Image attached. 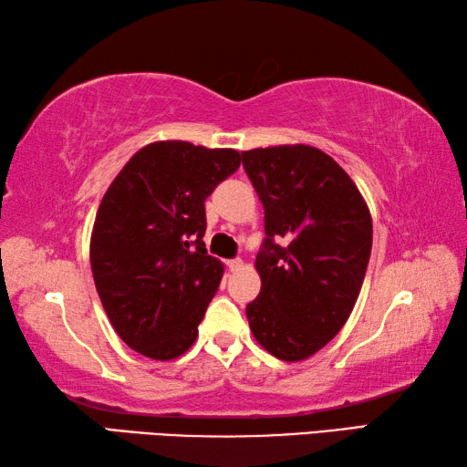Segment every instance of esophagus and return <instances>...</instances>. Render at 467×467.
Listing matches in <instances>:
<instances>
[{"label": "esophagus", "mask_w": 467, "mask_h": 467, "mask_svg": "<svg viewBox=\"0 0 467 467\" xmlns=\"http://www.w3.org/2000/svg\"><path fill=\"white\" fill-rule=\"evenodd\" d=\"M226 265L231 271H239L243 267V259H231V261H226Z\"/></svg>", "instance_id": "esophagus-1"}]
</instances>
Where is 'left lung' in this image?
I'll return each instance as SVG.
<instances>
[{"label":"left lung","instance_id":"left-lung-1","mask_svg":"<svg viewBox=\"0 0 467 467\" xmlns=\"http://www.w3.org/2000/svg\"><path fill=\"white\" fill-rule=\"evenodd\" d=\"M265 210L253 337L284 361L320 351L349 318L371 253L366 200L333 157L308 145L243 150Z\"/></svg>","mask_w":467,"mask_h":467}]
</instances>
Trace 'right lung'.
Listing matches in <instances>:
<instances>
[{
  "mask_svg": "<svg viewBox=\"0 0 467 467\" xmlns=\"http://www.w3.org/2000/svg\"><path fill=\"white\" fill-rule=\"evenodd\" d=\"M241 165L234 149L159 140L134 152L101 198L89 259L118 337L169 361L198 337L224 265L208 255L204 202Z\"/></svg>",
  "mask_w": 467,
  "mask_h": 467,
  "instance_id": "right-lung-1",
  "label": "right lung"
}]
</instances>
